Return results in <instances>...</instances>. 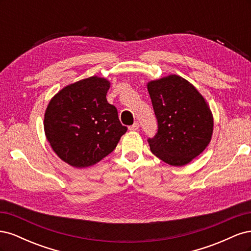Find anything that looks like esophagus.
Wrapping results in <instances>:
<instances>
[{"mask_svg":"<svg viewBox=\"0 0 251 251\" xmlns=\"http://www.w3.org/2000/svg\"><path fill=\"white\" fill-rule=\"evenodd\" d=\"M138 128H139V124L138 123H135L133 126H128V130H130V131H137Z\"/></svg>","mask_w":251,"mask_h":251,"instance_id":"esophagus-1","label":"esophagus"}]
</instances>
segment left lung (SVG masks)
Instances as JSON below:
<instances>
[{"mask_svg":"<svg viewBox=\"0 0 251 251\" xmlns=\"http://www.w3.org/2000/svg\"><path fill=\"white\" fill-rule=\"evenodd\" d=\"M158 121V132L149 138L156 157L173 166H183L206 149L214 132V116L202 94L191 82L171 74L147 83Z\"/></svg>","mask_w":251,"mask_h":251,"instance_id":"obj_1","label":"left lung"}]
</instances>
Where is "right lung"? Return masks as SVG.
I'll return each instance as SVG.
<instances>
[{
	"instance_id": "right-lung-1",
	"label": "right lung",
	"mask_w": 251,
	"mask_h": 251,
	"mask_svg": "<svg viewBox=\"0 0 251 251\" xmlns=\"http://www.w3.org/2000/svg\"><path fill=\"white\" fill-rule=\"evenodd\" d=\"M110 86V80L94 75L64 87L47 105L45 135L54 153L73 168L100 162L127 130L105 97Z\"/></svg>"
}]
</instances>
